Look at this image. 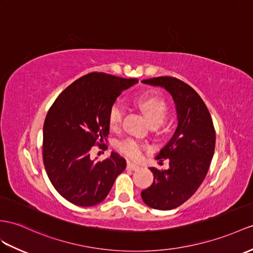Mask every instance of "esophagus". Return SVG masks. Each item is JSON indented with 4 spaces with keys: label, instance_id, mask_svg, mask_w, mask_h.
<instances>
[{
    "label": "esophagus",
    "instance_id": "34e87169",
    "mask_svg": "<svg viewBox=\"0 0 253 253\" xmlns=\"http://www.w3.org/2000/svg\"><path fill=\"white\" fill-rule=\"evenodd\" d=\"M126 168H127L128 169H131V170H137V169H139V166H138L137 164L132 163V162H127Z\"/></svg>",
    "mask_w": 253,
    "mask_h": 253
}]
</instances>
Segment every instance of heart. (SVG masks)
<instances>
[{
  "instance_id": "obj_1",
  "label": "heart",
  "mask_w": 253,
  "mask_h": 253,
  "mask_svg": "<svg viewBox=\"0 0 253 253\" xmlns=\"http://www.w3.org/2000/svg\"><path fill=\"white\" fill-rule=\"evenodd\" d=\"M136 103L151 125H161L166 113H168V104L164 98L159 95H141ZM125 116V106L120 102H116L110 107L108 122L112 130H118ZM143 145L135 139H126L119 144V149L122 153L132 159H138L143 153Z\"/></svg>"
}]
</instances>
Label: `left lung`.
Here are the masks:
<instances>
[{"label":"left lung","mask_w":253,"mask_h":253,"mask_svg":"<svg viewBox=\"0 0 253 253\" xmlns=\"http://www.w3.org/2000/svg\"><path fill=\"white\" fill-rule=\"evenodd\" d=\"M143 84L164 88L176 105V131L157 156L169 159V168H150L153 182L140 193L146 205L170 211L188 201L205 179L214 152L215 132L204 101L189 84L169 76L146 79Z\"/></svg>","instance_id":"8db88e82"}]
</instances>
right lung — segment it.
I'll return each mask as SVG.
<instances>
[{
	"label": "right lung",
	"mask_w": 253,
	"mask_h": 253,
	"mask_svg": "<svg viewBox=\"0 0 253 253\" xmlns=\"http://www.w3.org/2000/svg\"><path fill=\"white\" fill-rule=\"evenodd\" d=\"M137 83L90 73L70 84L49 109L42 128V160L54 189L73 204L101 203L125 170L126 160L117 152L95 161L90 150L94 145L105 146L110 107L122 91Z\"/></svg>",
	"instance_id": "obj_1"
}]
</instances>
